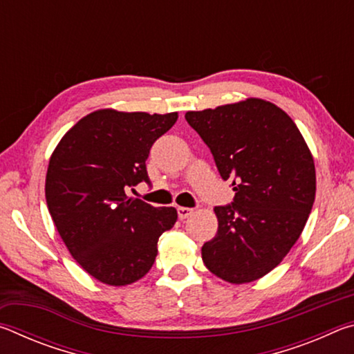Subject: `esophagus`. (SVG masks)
<instances>
[{"label":"esophagus","instance_id":"1","mask_svg":"<svg viewBox=\"0 0 354 354\" xmlns=\"http://www.w3.org/2000/svg\"><path fill=\"white\" fill-rule=\"evenodd\" d=\"M192 214H194V209H189V207H178V217L181 218V220L189 218Z\"/></svg>","mask_w":354,"mask_h":354}]
</instances>
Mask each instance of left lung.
Returning a JSON list of instances; mask_svg holds the SVG:
<instances>
[{
	"mask_svg": "<svg viewBox=\"0 0 354 354\" xmlns=\"http://www.w3.org/2000/svg\"><path fill=\"white\" fill-rule=\"evenodd\" d=\"M185 120L236 192L232 205L214 207L218 230L203 245V262L231 284L266 277L301 236L314 205L306 140L281 107L261 98L189 111Z\"/></svg>",
	"mask_w": 354,
	"mask_h": 354,
	"instance_id": "left-lung-1",
	"label": "left lung"
}]
</instances>
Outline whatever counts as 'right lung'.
<instances>
[{
    "mask_svg": "<svg viewBox=\"0 0 354 354\" xmlns=\"http://www.w3.org/2000/svg\"><path fill=\"white\" fill-rule=\"evenodd\" d=\"M178 112L98 109L82 117L57 143L48 164V211L70 254L107 286L145 277L158 241L176 223L175 207H154L127 192L148 181L145 160Z\"/></svg>",
    "mask_w": 354,
    "mask_h": 354,
    "instance_id": "1",
    "label": "right lung"
}]
</instances>
